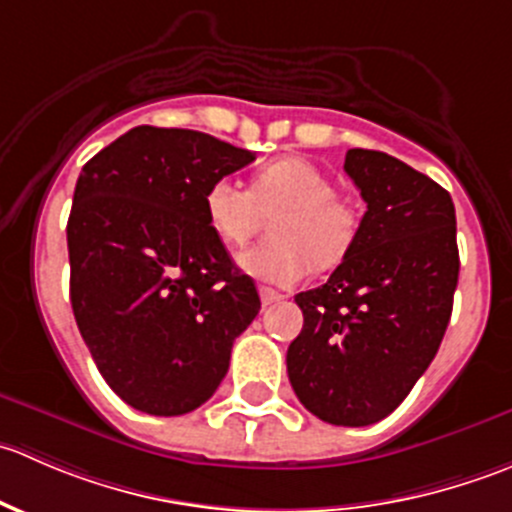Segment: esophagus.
<instances>
[{"instance_id": "obj_1", "label": "esophagus", "mask_w": 512, "mask_h": 512, "mask_svg": "<svg viewBox=\"0 0 512 512\" xmlns=\"http://www.w3.org/2000/svg\"><path fill=\"white\" fill-rule=\"evenodd\" d=\"M260 299L265 307H270V304L282 302V299H285V294H280L277 289H272V287H260Z\"/></svg>"}]
</instances>
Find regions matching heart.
I'll return each mask as SVG.
<instances>
[{
  "mask_svg": "<svg viewBox=\"0 0 512 512\" xmlns=\"http://www.w3.org/2000/svg\"><path fill=\"white\" fill-rule=\"evenodd\" d=\"M205 218L225 245L250 240L265 215L270 242L252 245L237 255V267L272 285H294L309 267L329 270L352 252L361 215L354 203L334 193V183L309 160L287 156L262 165L252 188L220 175L205 190Z\"/></svg>",
  "mask_w": 512,
  "mask_h": 512,
  "instance_id": "heart-1",
  "label": "heart"
}]
</instances>
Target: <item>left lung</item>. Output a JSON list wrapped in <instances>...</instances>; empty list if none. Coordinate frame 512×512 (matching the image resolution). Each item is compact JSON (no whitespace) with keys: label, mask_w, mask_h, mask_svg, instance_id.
Returning <instances> with one entry per match:
<instances>
[{"label":"left lung","mask_w":512,"mask_h":512,"mask_svg":"<svg viewBox=\"0 0 512 512\" xmlns=\"http://www.w3.org/2000/svg\"><path fill=\"white\" fill-rule=\"evenodd\" d=\"M344 170L366 213L332 277L294 297L304 327L287 374L317 418L369 426L409 396L441 347L461 267L456 208L436 180L381 151L352 148Z\"/></svg>","instance_id":"obj_1"}]
</instances>
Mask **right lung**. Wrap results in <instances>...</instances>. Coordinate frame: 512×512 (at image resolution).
Segmentation results:
<instances>
[{"label":"right lung","mask_w":512,"mask_h":512,"mask_svg":"<svg viewBox=\"0 0 512 512\" xmlns=\"http://www.w3.org/2000/svg\"><path fill=\"white\" fill-rule=\"evenodd\" d=\"M255 160L188 128L138 126L81 170L66 242L71 307L106 384L133 409L183 416L260 312L205 218V190Z\"/></svg>","instance_id":"add662e5"}]
</instances>
